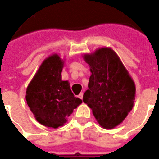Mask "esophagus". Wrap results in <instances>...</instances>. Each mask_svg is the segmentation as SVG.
<instances>
[{"label":"esophagus","instance_id":"1","mask_svg":"<svg viewBox=\"0 0 159 159\" xmlns=\"http://www.w3.org/2000/svg\"><path fill=\"white\" fill-rule=\"evenodd\" d=\"M78 97H79L81 100H83V92H82V93H80V94H79V95H78Z\"/></svg>","mask_w":159,"mask_h":159}]
</instances>
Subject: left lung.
I'll return each mask as SVG.
<instances>
[{
  "label": "left lung",
  "instance_id": "8db88e82",
  "mask_svg": "<svg viewBox=\"0 0 159 159\" xmlns=\"http://www.w3.org/2000/svg\"><path fill=\"white\" fill-rule=\"evenodd\" d=\"M91 76L83 102L92 110L100 126L111 129L123 122L135 100V84L113 49L109 47L84 53Z\"/></svg>",
  "mask_w": 159,
  "mask_h": 159
}]
</instances>
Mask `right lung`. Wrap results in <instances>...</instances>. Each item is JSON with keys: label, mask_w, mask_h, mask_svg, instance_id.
<instances>
[{"label": "right lung", "mask_w": 159, "mask_h": 159, "mask_svg": "<svg viewBox=\"0 0 159 159\" xmlns=\"http://www.w3.org/2000/svg\"><path fill=\"white\" fill-rule=\"evenodd\" d=\"M65 60L58 53L46 58L26 89L28 107L36 121L48 128L64 126L83 102L74 96L69 82L62 80Z\"/></svg>", "instance_id": "obj_1"}]
</instances>
